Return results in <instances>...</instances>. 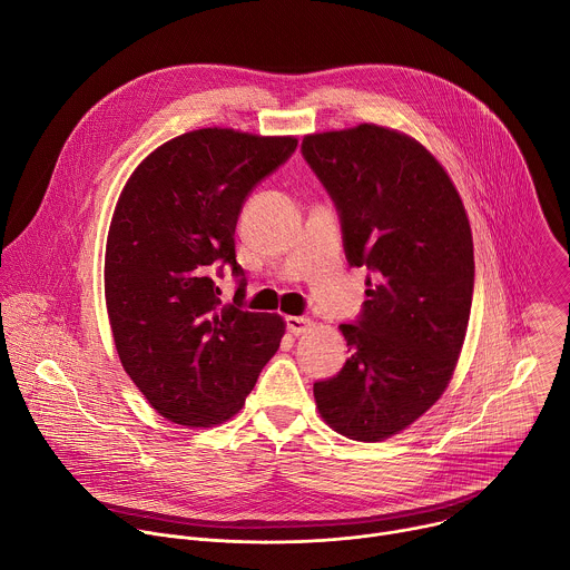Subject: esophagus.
Instances as JSON below:
<instances>
[{"mask_svg": "<svg viewBox=\"0 0 570 570\" xmlns=\"http://www.w3.org/2000/svg\"><path fill=\"white\" fill-rule=\"evenodd\" d=\"M286 327H288V332L293 336H302V334H306L313 327V322L308 317H304V315H288L286 317Z\"/></svg>", "mask_w": 570, "mask_h": 570, "instance_id": "34e87169", "label": "esophagus"}]
</instances>
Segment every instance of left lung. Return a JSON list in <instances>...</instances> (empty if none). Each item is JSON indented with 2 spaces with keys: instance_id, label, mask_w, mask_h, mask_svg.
<instances>
[{
  "instance_id": "obj_1",
  "label": "left lung",
  "mask_w": 570,
  "mask_h": 570,
  "mask_svg": "<svg viewBox=\"0 0 570 570\" xmlns=\"http://www.w3.org/2000/svg\"><path fill=\"white\" fill-rule=\"evenodd\" d=\"M302 153L338 207L350 266L372 271L345 367L313 385L320 417L358 442L417 422L446 390L466 336L473 238L462 198L415 137L358 124L304 135Z\"/></svg>"
}]
</instances>
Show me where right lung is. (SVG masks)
Instances as JSON below:
<instances>
[{
    "mask_svg": "<svg viewBox=\"0 0 570 570\" xmlns=\"http://www.w3.org/2000/svg\"><path fill=\"white\" fill-rule=\"evenodd\" d=\"M295 146L291 135L189 130L146 155L119 194L104 268L110 330L132 383L174 424L232 420L279 350L284 317L238 304L234 229L243 200ZM223 265L242 277L234 305L219 304L210 279Z\"/></svg>",
    "mask_w": 570,
    "mask_h": 570,
    "instance_id": "add662e5",
    "label": "right lung"
}]
</instances>
